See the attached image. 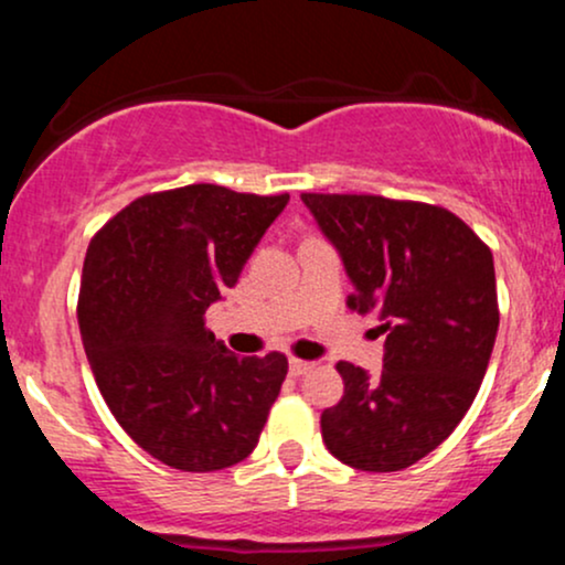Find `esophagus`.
Masks as SVG:
<instances>
[{
	"label": "esophagus",
	"mask_w": 565,
	"mask_h": 565,
	"mask_svg": "<svg viewBox=\"0 0 565 565\" xmlns=\"http://www.w3.org/2000/svg\"><path fill=\"white\" fill-rule=\"evenodd\" d=\"M310 369H313V364H310V361H300V359H291L289 361V374H291V377H302V374H308Z\"/></svg>",
	"instance_id": "34e87169"
}]
</instances>
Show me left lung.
I'll use <instances>...</instances> for the list:
<instances>
[{
    "label": "left lung",
    "mask_w": 565,
    "mask_h": 565,
    "mask_svg": "<svg viewBox=\"0 0 565 565\" xmlns=\"http://www.w3.org/2000/svg\"><path fill=\"white\" fill-rule=\"evenodd\" d=\"M353 284L348 305L385 337L380 377L340 361V404L321 436L340 462L395 472L419 462L468 414L499 329L494 257L444 206L355 193H302Z\"/></svg>",
    "instance_id": "8db88e82"
}]
</instances>
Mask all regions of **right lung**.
<instances>
[{"label": "right lung", "instance_id": "obj_1", "mask_svg": "<svg viewBox=\"0 0 565 565\" xmlns=\"http://www.w3.org/2000/svg\"><path fill=\"white\" fill-rule=\"evenodd\" d=\"M289 193L185 185L135 199L89 242L79 332L100 395L127 436L185 472L255 451L287 355L238 359L204 327Z\"/></svg>", "mask_w": 565, "mask_h": 565}]
</instances>
